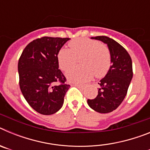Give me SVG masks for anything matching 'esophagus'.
I'll use <instances>...</instances> for the list:
<instances>
[{"instance_id": "1", "label": "esophagus", "mask_w": 150, "mask_h": 150, "mask_svg": "<svg viewBox=\"0 0 150 150\" xmlns=\"http://www.w3.org/2000/svg\"><path fill=\"white\" fill-rule=\"evenodd\" d=\"M74 86H76L78 87V88H82V89H84L85 88V86H83V85H79V84H74Z\"/></svg>"}]
</instances>
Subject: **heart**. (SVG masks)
I'll return each mask as SVG.
<instances>
[{"label":"heart","mask_w":150,"mask_h":150,"mask_svg":"<svg viewBox=\"0 0 150 150\" xmlns=\"http://www.w3.org/2000/svg\"><path fill=\"white\" fill-rule=\"evenodd\" d=\"M70 49L62 47L57 55L59 67L67 71L72 67L79 58L78 67L67 73V79L73 83H86L94 76L100 78L105 76L111 65L109 49L104 44L87 38H79L69 42Z\"/></svg>","instance_id":"heart-1"}]
</instances>
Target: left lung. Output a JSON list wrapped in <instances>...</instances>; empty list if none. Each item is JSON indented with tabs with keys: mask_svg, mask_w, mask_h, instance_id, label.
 I'll list each match as a JSON object with an SVG mask.
<instances>
[{
	"mask_svg": "<svg viewBox=\"0 0 150 150\" xmlns=\"http://www.w3.org/2000/svg\"><path fill=\"white\" fill-rule=\"evenodd\" d=\"M91 39L106 43L111 55L112 65L98 83V94L94 99H88V106L96 112L107 113L116 110L126 96L133 76L132 61L126 50L114 40L98 36Z\"/></svg>",
	"mask_w": 150,
	"mask_h": 150,
	"instance_id": "left-lung-1",
	"label": "left lung"
}]
</instances>
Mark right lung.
Instances as JSON below:
<instances>
[{
  "label": "right lung",
  "instance_id": "obj_1",
  "mask_svg": "<svg viewBox=\"0 0 150 150\" xmlns=\"http://www.w3.org/2000/svg\"><path fill=\"white\" fill-rule=\"evenodd\" d=\"M70 38L43 37L27 45L18 63L19 86L26 101L43 115L58 112L70 88L59 69L57 55ZM57 82L60 84L56 85Z\"/></svg>",
  "mask_w": 150,
  "mask_h": 150
}]
</instances>
